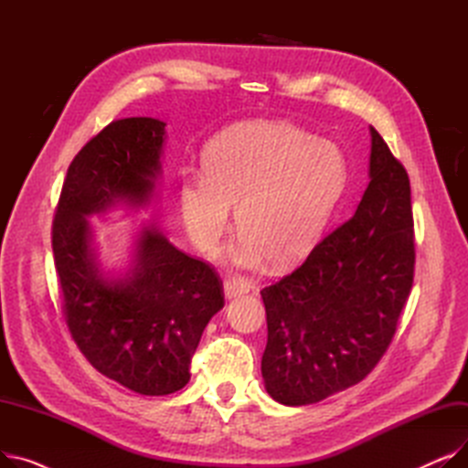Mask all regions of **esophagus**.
Returning <instances> with one entry per match:
<instances>
[{
    "instance_id": "34e87169",
    "label": "esophagus",
    "mask_w": 468,
    "mask_h": 468,
    "mask_svg": "<svg viewBox=\"0 0 468 468\" xmlns=\"http://www.w3.org/2000/svg\"><path fill=\"white\" fill-rule=\"evenodd\" d=\"M224 292H226V298H228V300H233V298L242 296V293H247L249 288L244 286L242 282L235 281V279H226V282H224Z\"/></svg>"
}]
</instances>
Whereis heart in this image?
<instances>
[{"label":"heart","instance_id":"heart-1","mask_svg":"<svg viewBox=\"0 0 468 468\" xmlns=\"http://www.w3.org/2000/svg\"><path fill=\"white\" fill-rule=\"evenodd\" d=\"M341 150L288 121H244L216 134L203 172L186 170L180 208L189 239L210 252L231 226L242 233L233 260L282 267L303 258L326 228L346 187Z\"/></svg>","mask_w":468,"mask_h":468}]
</instances>
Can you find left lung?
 Instances as JSON below:
<instances>
[{
  "label": "left lung",
  "mask_w": 468,
  "mask_h": 468,
  "mask_svg": "<svg viewBox=\"0 0 468 468\" xmlns=\"http://www.w3.org/2000/svg\"><path fill=\"white\" fill-rule=\"evenodd\" d=\"M370 184L351 219L260 293L261 376L273 400L314 404L360 383L395 337L415 269L410 178L370 127Z\"/></svg>",
  "instance_id": "1"
}]
</instances>
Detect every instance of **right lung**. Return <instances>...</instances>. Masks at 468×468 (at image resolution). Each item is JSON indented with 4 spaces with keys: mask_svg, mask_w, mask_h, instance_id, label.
<instances>
[{
    "mask_svg": "<svg viewBox=\"0 0 468 468\" xmlns=\"http://www.w3.org/2000/svg\"><path fill=\"white\" fill-rule=\"evenodd\" d=\"M163 142L159 119L112 121L68 166L53 219L71 339L102 376L145 397L186 387L203 330L226 303L214 267L178 250L155 226L142 229L125 277L108 279L96 265L87 216L150 201Z\"/></svg>",
    "mask_w": 468,
    "mask_h": 468,
    "instance_id": "1",
    "label": "right lung"
}]
</instances>
